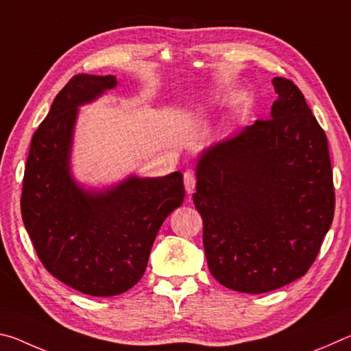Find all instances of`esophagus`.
Segmentation results:
<instances>
[{
    "instance_id": "obj_1",
    "label": "esophagus",
    "mask_w": 351,
    "mask_h": 351,
    "mask_svg": "<svg viewBox=\"0 0 351 351\" xmlns=\"http://www.w3.org/2000/svg\"><path fill=\"white\" fill-rule=\"evenodd\" d=\"M195 184H197V180H195V175L192 171H186L184 173V187H186L187 195H192L195 190Z\"/></svg>"
}]
</instances>
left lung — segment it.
<instances>
[{"label":"left lung","mask_w":351,"mask_h":351,"mask_svg":"<svg viewBox=\"0 0 351 351\" xmlns=\"http://www.w3.org/2000/svg\"><path fill=\"white\" fill-rule=\"evenodd\" d=\"M269 119L204 148L193 203L210 274L223 287L268 293L317 257L335 215L328 142L304 94L274 77Z\"/></svg>","instance_id":"left-lung-1"}]
</instances>
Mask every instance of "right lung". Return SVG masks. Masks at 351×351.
Returning a JSON list of instances; mask_svg holds the SVG:
<instances>
[{
    "instance_id": "1",
    "label": "right lung",
    "mask_w": 351,
    "mask_h": 351,
    "mask_svg": "<svg viewBox=\"0 0 351 351\" xmlns=\"http://www.w3.org/2000/svg\"><path fill=\"white\" fill-rule=\"evenodd\" d=\"M114 75L79 74L57 94L29 150L21 217L45 268L83 294L117 295L144 276L164 219L184 201L181 171L128 175L93 187L73 173L79 108L114 90Z\"/></svg>"
}]
</instances>
